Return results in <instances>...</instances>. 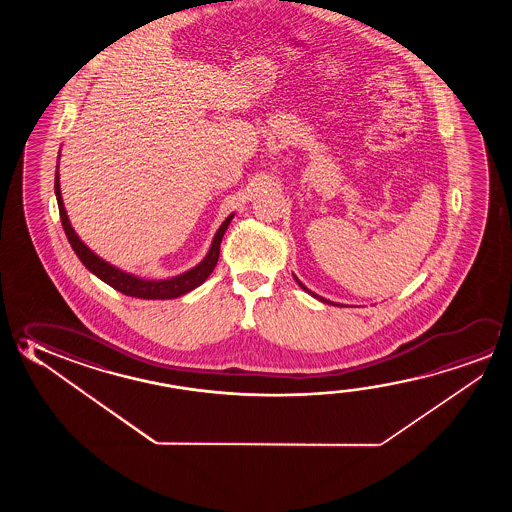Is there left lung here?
I'll return each mask as SVG.
<instances>
[{
	"instance_id": "left-lung-1",
	"label": "left lung",
	"mask_w": 512,
	"mask_h": 512,
	"mask_svg": "<svg viewBox=\"0 0 512 512\" xmlns=\"http://www.w3.org/2000/svg\"><path fill=\"white\" fill-rule=\"evenodd\" d=\"M293 277H294V280H296V282H298V285H300V287H302V289H303V291H305V293H309L310 296H314V298H316V300H319V302L327 303V305H337V303H332V302H330V300H327V298H323V296H319V294L312 293V291H310V289H307V287H305V285H303L302 282H300V280H298V277H296V275H293Z\"/></svg>"
}]
</instances>
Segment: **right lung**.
<instances>
[{
	"instance_id": "add662e5",
	"label": "right lung",
	"mask_w": 512,
	"mask_h": 512,
	"mask_svg": "<svg viewBox=\"0 0 512 512\" xmlns=\"http://www.w3.org/2000/svg\"><path fill=\"white\" fill-rule=\"evenodd\" d=\"M55 196H57V203H59L60 221L64 232L68 235L69 244L75 250L76 255L80 262L84 264L85 268L89 269L93 275L103 280L105 284L114 287L119 293L126 294V296H134V298H143V300H171V298H178L182 294L189 293L196 289L198 285H202L210 273L216 268L219 259V246L223 241V235L227 232L230 221L234 219V214H230L218 232L214 234V239L210 243L209 252L203 257L202 262H198L194 268L187 269L184 273L176 275V277L164 278V280H150V278H141L128 273L123 269L116 268L114 264H110L107 260L101 259L100 255L87 246V244L78 237L75 228L71 225L68 218V212L64 207V200H62V193H60V175H59V162H57V173H55Z\"/></svg>"
}]
</instances>
